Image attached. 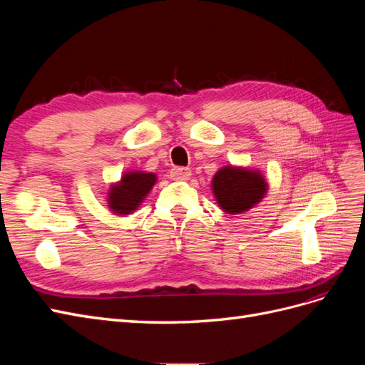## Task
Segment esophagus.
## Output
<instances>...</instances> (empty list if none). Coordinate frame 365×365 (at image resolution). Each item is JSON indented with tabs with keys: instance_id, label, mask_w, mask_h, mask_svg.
Here are the masks:
<instances>
[{
	"instance_id": "esophagus-1",
	"label": "esophagus",
	"mask_w": 365,
	"mask_h": 365,
	"mask_svg": "<svg viewBox=\"0 0 365 365\" xmlns=\"http://www.w3.org/2000/svg\"><path fill=\"white\" fill-rule=\"evenodd\" d=\"M192 176V170L189 168H175L172 169L173 180H189Z\"/></svg>"
}]
</instances>
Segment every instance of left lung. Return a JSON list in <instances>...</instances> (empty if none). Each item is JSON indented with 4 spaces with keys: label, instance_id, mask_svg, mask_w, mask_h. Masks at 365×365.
<instances>
[{
    "label": "left lung",
    "instance_id": "obj_1",
    "mask_svg": "<svg viewBox=\"0 0 365 365\" xmlns=\"http://www.w3.org/2000/svg\"><path fill=\"white\" fill-rule=\"evenodd\" d=\"M212 192L220 210L228 215H242L263 200L268 182L259 169L230 164L215 173Z\"/></svg>",
    "mask_w": 365,
    "mask_h": 365
}]
</instances>
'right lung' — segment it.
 I'll return each instance as SVG.
<instances>
[{
  "label": "right lung",
  "mask_w": 365,
  "mask_h": 365,
  "mask_svg": "<svg viewBox=\"0 0 365 365\" xmlns=\"http://www.w3.org/2000/svg\"><path fill=\"white\" fill-rule=\"evenodd\" d=\"M157 175L145 170H128L117 182H111L106 192L108 208L117 216L132 215L146 200L157 184Z\"/></svg>",
  "instance_id": "add662e5"
}]
</instances>
